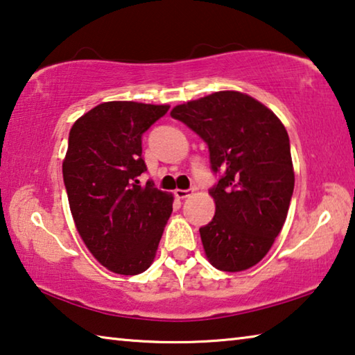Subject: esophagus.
Returning a JSON list of instances; mask_svg holds the SVG:
<instances>
[{"mask_svg": "<svg viewBox=\"0 0 355 355\" xmlns=\"http://www.w3.org/2000/svg\"><path fill=\"white\" fill-rule=\"evenodd\" d=\"M194 189H175V197L177 199H186V197H189Z\"/></svg>", "mask_w": 355, "mask_h": 355, "instance_id": "esophagus-1", "label": "esophagus"}]
</instances>
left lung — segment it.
Returning <instances> with one entry per match:
<instances>
[{
  "instance_id": "obj_1",
  "label": "left lung",
  "mask_w": 355,
  "mask_h": 355,
  "mask_svg": "<svg viewBox=\"0 0 355 355\" xmlns=\"http://www.w3.org/2000/svg\"><path fill=\"white\" fill-rule=\"evenodd\" d=\"M207 142L219 180L209 194L214 218L200 227L209 263L225 272L249 269L268 254L285 224L294 171L284 123L249 95L220 91L171 111Z\"/></svg>"
}]
</instances>
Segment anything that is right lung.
I'll return each mask as SVG.
<instances>
[{
    "label": "right lung",
    "instance_id": "right-lung-1",
    "mask_svg": "<svg viewBox=\"0 0 355 355\" xmlns=\"http://www.w3.org/2000/svg\"><path fill=\"white\" fill-rule=\"evenodd\" d=\"M167 111V105L107 101L70 130L62 163L70 211L86 248L116 274L148 269L171 218V192L139 183L147 171L142 135Z\"/></svg>",
    "mask_w": 355,
    "mask_h": 355
}]
</instances>
